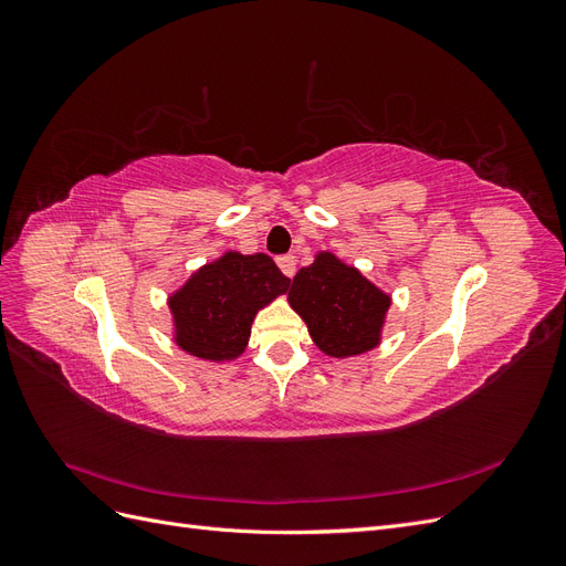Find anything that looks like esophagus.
<instances>
[{
	"instance_id": "1",
	"label": "esophagus",
	"mask_w": 566,
	"mask_h": 566,
	"mask_svg": "<svg viewBox=\"0 0 566 566\" xmlns=\"http://www.w3.org/2000/svg\"><path fill=\"white\" fill-rule=\"evenodd\" d=\"M279 266H281V271L285 273L287 279H293L295 271H297V260H295L293 254H283V256H279Z\"/></svg>"
}]
</instances>
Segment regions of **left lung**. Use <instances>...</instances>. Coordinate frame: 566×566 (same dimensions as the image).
<instances>
[{
  "label": "left lung",
  "mask_w": 566,
  "mask_h": 566,
  "mask_svg": "<svg viewBox=\"0 0 566 566\" xmlns=\"http://www.w3.org/2000/svg\"><path fill=\"white\" fill-rule=\"evenodd\" d=\"M287 302L310 328L314 345L333 358L358 356L382 339L391 297L333 252H316L297 271Z\"/></svg>",
  "instance_id": "left-lung-1"
}]
</instances>
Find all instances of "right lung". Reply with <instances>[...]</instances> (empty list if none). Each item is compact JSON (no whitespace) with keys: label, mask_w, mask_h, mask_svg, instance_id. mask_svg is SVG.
I'll return each instance as SVG.
<instances>
[{"label":"right lung","mask_w":566,"mask_h":566,"mask_svg":"<svg viewBox=\"0 0 566 566\" xmlns=\"http://www.w3.org/2000/svg\"><path fill=\"white\" fill-rule=\"evenodd\" d=\"M287 287L290 279L269 254L227 250L169 295L177 347L202 361H235L248 347L256 312Z\"/></svg>","instance_id":"right-lung-1"}]
</instances>
